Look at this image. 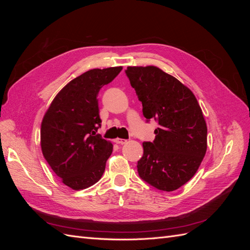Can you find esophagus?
Here are the masks:
<instances>
[{"instance_id": "1", "label": "esophagus", "mask_w": 250, "mask_h": 250, "mask_svg": "<svg viewBox=\"0 0 250 250\" xmlns=\"http://www.w3.org/2000/svg\"><path fill=\"white\" fill-rule=\"evenodd\" d=\"M126 142H127V140H124V139H116L115 140V143L119 144V145H123V144H125Z\"/></svg>"}]
</instances>
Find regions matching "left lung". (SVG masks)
Wrapping results in <instances>:
<instances>
[{"label": "left lung", "mask_w": 250, "mask_h": 250, "mask_svg": "<svg viewBox=\"0 0 250 250\" xmlns=\"http://www.w3.org/2000/svg\"><path fill=\"white\" fill-rule=\"evenodd\" d=\"M143 105V115L158 123L153 142H144L138 162L140 177L158 190L171 192L197 172L207 152L208 127L190 88L153 65L125 71Z\"/></svg>", "instance_id": "obj_1"}]
</instances>
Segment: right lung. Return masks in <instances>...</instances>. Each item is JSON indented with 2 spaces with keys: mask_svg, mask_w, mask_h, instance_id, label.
Returning <instances> with one entry per match:
<instances>
[{
  "mask_svg": "<svg viewBox=\"0 0 250 250\" xmlns=\"http://www.w3.org/2000/svg\"><path fill=\"white\" fill-rule=\"evenodd\" d=\"M122 66L94 69L70 81L56 95L41 128L43 157L73 190L95 185L105 170L112 144L97 131L101 127L98 94Z\"/></svg>",
  "mask_w": 250,
  "mask_h": 250,
  "instance_id": "1",
  "label": "right lung"
}]
</instances>
